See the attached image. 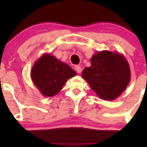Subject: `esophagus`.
Segmentation results:
<instances>
[{
    "instance_id": "1",
    "label": "esophagus",
    "mask_w": 147,
    "mask_h": 147,
    "mask_svg": "<svg viewBox=\"0 0 147 147\" xmlns=\"http://www.w3.org/2000/svg\"><path fill=\"white\" fill-rule=\"evenodd\" d=\"M75 70H76L77 73L80 74L81 72H82V68H81V67L79 66V65H76V66L75 67Z\"/></svg>"
}]
</instances>
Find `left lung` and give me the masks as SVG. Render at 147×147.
I'll return each mask as SVG.
<instances>
[{"mask_svg": "<svg viewBox=\"0 0 147 147\" xmlns=\"http://www.w3.org/2000/svg\"><path fill=\"white\" fill-rule=\"evenodd\" d=\"M82 77L100 98L112 101L126 90L131 79V72L123 55L103 50L93 55L91 66L83 69Z\"/></svg>", "mask_w": 147, "mask_h": 147, "instance_id": "left-lung-1", "label": "left lung"}]
</instances>
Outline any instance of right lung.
Wrapping results in <instances>:
<instances>
[{
	"label": "right lung",
	"mask_w": 147,
	"mask_h": 147,
	"mask_svg": "<svg viewBox=\"0 0 147 147\" xmlns=\"http://www.w3.org/2000/svg\"><path fill=\"white\" fill-rule=\"evenodd\" d=\"M76 75L67 64L49 53L38 58L30 71L33 84L42 95L47 97L57 94L67 80Z\"/></svg>",
	"instance_id": "right-lung-1"
}]
</instances>
